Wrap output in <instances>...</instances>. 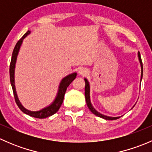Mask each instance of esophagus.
I'll return each instance as SVG.
<instances>
[{
  "mask_svg": "<svg viewBox=\"0 0 152 152\" xmlns=\"http://www.w3.org/2000/svg\"><path fill=\"white\" fill-rule=\"evenodd\" d=\"M79 74L81 75V76H86V75L87 74V69L84 68V67H82V68H81L80 70H79Z\"/></svg>",
  "mask_w": 152,
  "mask_h": 152,
  "instance_id": "34e87169",
  "label": "esophagus"
}]
</instances>
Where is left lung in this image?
<instances>
[{"label":"left lung","instance_id":"8db88e82","mask_svg":"<svg viewBox=\"0 0 152 152\" xmlns=\"http://www.w3.org/2000/svg\"><path fill=\"white\" fill-rule=\"evenodd\" d=\"M138 58H139V60H140V65H141V79L142 77V59H141V56H140V52H138ZM85 100L86 102H87V105L88 107L89 110L92 112L94 115H96V116L98 117H100L102 118L105 119V120H110V121H113V120H116V119H118L119 118L121 117H109V116H106L104 115L101 114L99 113V112L96 111L93 107L92 106L91 103H90V85H89V82H87V80L86 79H85Z\"/></svg>","mask_w":152,"mask_h":152}]
</instances>
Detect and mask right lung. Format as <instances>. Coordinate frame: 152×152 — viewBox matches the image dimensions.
<instances>
[{
    "mask_svg": "<svg viewBox=\"0 0 152 152\" xmlns=\"http://www.w3.org/2000/svg\"><path fill=\"white\" fill-rule=\"evenodd\" d=\"M30 34V31H28L22 37L21 39L18 40L17 42L16 45H15V48H14L13 53H12V59H11V63L10 67V82L12 85V90H13L14 96H15V102H16L17 105L18 106L20 110L26 114L28 115L31 116V117L37 118H45L49 117V116L55 114L56 112L59 110L60 108L61 105H62V102H63L64 96H65V92H66L67 87L70 85V84L76 79V73H73L72 74L68 75L66 77L64 78L60 82L59 87V91H58L57 96H56V99H55L54 102L51 104L48 107H45V108L42 109V110H39V111L37 112H32L29 111V110H26L23 107L22 104L20 102L19 99H18V96H17L16 90H15V63H16L17 60V56H18V52H19L21 44H22L23 40L24 38L27 36V35Z\"/></svg>",
    "mask_w": 152,
    "mask_h": 152,
    "instance_id": "add662e5",
    "label": "right lung"
}]
</instances>
